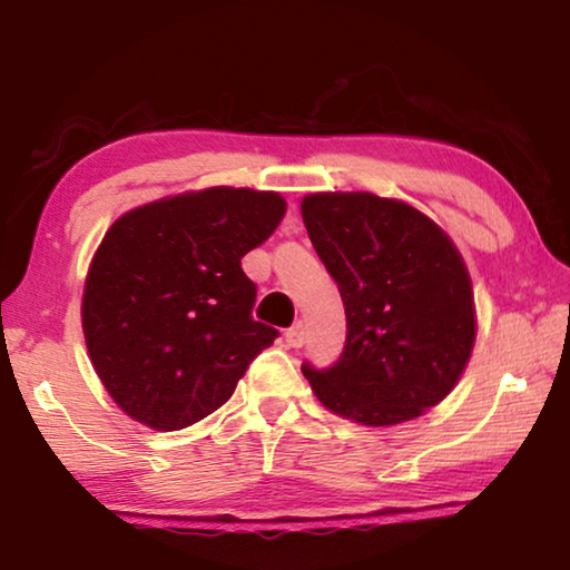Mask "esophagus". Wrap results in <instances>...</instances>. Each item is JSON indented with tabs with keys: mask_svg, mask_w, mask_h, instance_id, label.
Wrapping results in <instances>:
<instances>
[{
	"mask_svg": "<svg viewBox=\"0 0 570 570\" xmlns=\"http://www.w3.org/2000/svg\"><path fill=\"white\" fill-rule=\"evenodd\" d=\"M284 340H286V344H288V346H294V350H298V346H302V344L306 342L304 324H302V322H296V324L292 326V330H286Z\"/></svg>",
	"mask_w": 570,
	"mask_h": 570,
	"instance_id": "34e87169",
	"label": "esophagus"
}]
</instances>
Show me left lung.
<instances>
[{"label":"left lung","instance_id":"left-lung-1","mask_svg":"<svg viewBox=\"0 0 570 570\" xmlns=\"http://www.w3.org/2000/svg\"><path fill=\"white\" fill-rule=\"evenodd\" d=\"M306 234L340 286L346 342L330 366L302 364L326 410L387 428L455 387L475 342L468 268L438 224L372 193H314Z\"/></svg>","mask_w":570,"mask_h":570}]
</instances>
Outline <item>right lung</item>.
Segmentation results:
<instances>
[{"label": "right lung", "mask_w": 570, "mask_h": 570, "mask_svg": "<svg viewBox=\"0 0 570 570\" xmlns=\"http://www.w3.org/2000/svg\"><path fill=\"white\" fill-rule=\"evenodd\" d=\"M278 193L208 188L115 220L90 264L82 330L118 407L153 430L218 410L278 332L254 322L240 258L282 224Z\"/></svg>", "instance_id": "right-lung-1"}]
</instances>
